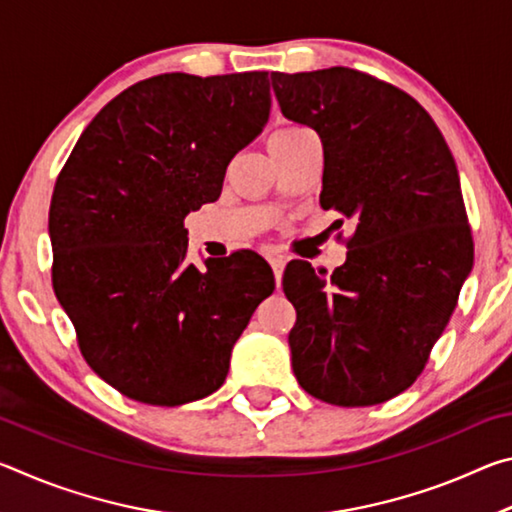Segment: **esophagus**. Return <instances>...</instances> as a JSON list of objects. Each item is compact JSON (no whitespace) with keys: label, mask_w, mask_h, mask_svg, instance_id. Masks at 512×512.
Masks as SVG:
<instances>
[{"label":"esophagus","mask_w":512,"mask_h":512,"mask_svg":"<svg viewBox=\"0 0 512 512\" xmlns=\"http://www.w3.org/2000/svg\"><path fill=\"white\" fill-rule=\"evenodd\" d=\"M268 262H271L273 275H275V282H277V287H280V282H282V273H284V266H287V257H284V255H271V257H268Z\"/></svg>","instance_id":"esophagus-1"}]
</instances>
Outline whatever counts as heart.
<instances>
[{"label": "heart", "mask_w": 512, "mask_h": 512, "mask_svg": "<svg viewBox=\"0 0 512 512\" xmlns=\"http://www.w3.org/2000/svg\"><path fill=\"white\" fill-rule=\"evenodd\" d=\"M302 131H305V128H298V126L280 128V131H275V133L271 135V140H273V137H289V135H296V133H302Z\"/></svg>", "instance_id": "obj_1"}]
</instances>
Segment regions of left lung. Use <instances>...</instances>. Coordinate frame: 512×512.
<instances>
[{
    "label": "left lung",
    "mask_w": 512,
    "mask_h": 512,
    "mask_svg": "<svg viewBox=\"0 0 512 512\" xmlns=\"http://www.w3.org/2000/svg\"><path fill=\"white\" fill-rule=\"evenodd\" d=\"M271 81L282 115L323 142L320 205L354 221L332 275L300 259L284 271L293 372L327 404H381L418 379L472 271L456 162L418 101L357 69Z\"/></svg>",
    "instance_id": "8db88e82"
}]
</instances>
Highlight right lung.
Segmentation results:
<instances>
[{"mask_svg":"<svg viewBox=\"0 0 512 512\" xmlns=\"http://www.w3.org/2000/svg\"><path fill=\"white\" fill-rule=\"evenodd\" d=\"M268 112V72L160 74L103 106L60 171L49 207L56 298L90 368L131 400L212 395L275 289L253 250L187 262L183 225L221 196Z\"/></svg>","mask_w":512,"mask_h":512,"instance_id":"1","label":"right lung"}]
</instances>
